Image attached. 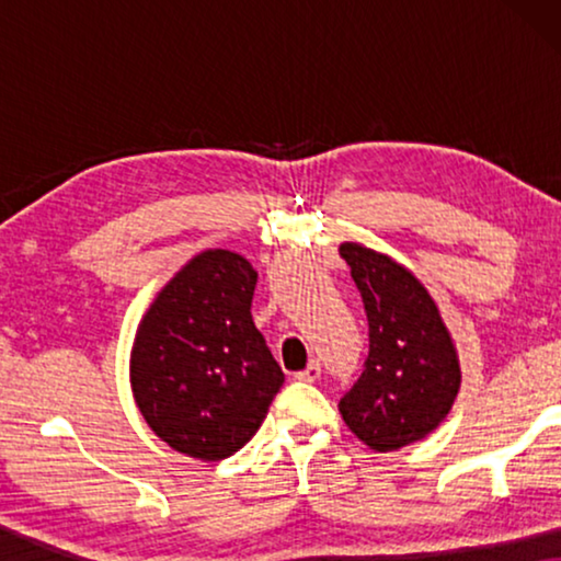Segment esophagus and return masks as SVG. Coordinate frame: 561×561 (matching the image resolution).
<instances>
[{"label": "esophagus", "instance_id": "1", "mask_svg": "<svg viewBox=\"0 0 561 561\" xmlns=\"http://www.w3.org/2000/svg\"><path fill=\"white\" fill-rule=\"evenodd\" d=\"M294 378H296L298 382H317V380L321 378V365L317 363V359H311V363L306 365L301 373H296Z\"/></svg>", "mask_w": 561, "mask_h": 561}]
</instances>
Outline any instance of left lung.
<instances>
[{
	"mask_svg": "<svg viewBox=\"0 0 561 561\" xmlns=\"http://www.w3.org/2000/svg\"><path fill=\"white\" fill-rule=\"evenodd\" d=\"M352 280L363 296L370 352L365 370L340 401L350 432L375 451L424 439L459 393V359L434 298L393 257L344 242Z\"/></svg>",
	"mask_w": 561,
	"mask_h": 561,
	"instance_id": "8db88e82",
	"label": "left lung"
}]
</instances>
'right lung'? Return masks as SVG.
Listing matches in <instances>:
<instances>
[{
    "label": "right lung",
    "instance_id": "right-lung-1",
    "mask_svg": "<svg viewBox=\"0 0 561 561\" xmlns=\"http://www.w3.org/2000/svg\"><path fill=\"white\" fill-rule=\"evenodd\" d=\"M255 283L242 255L204 250L165 283L137 327L135 403L181 455L204 462L234 455L286 380L252 321Z\"/></svg>",
    "mask_w": 561,
    "mask_h": 561
}]
</instances>
